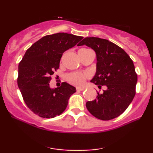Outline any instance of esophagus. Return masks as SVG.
Masks as SVG:
<instances>
[{
    "label": "esophagus",
    "mask_w": 153,
    "mask_h": 153,
    "mask_svg": "<svg viewBox=\"0 0 153 153\" xmlns=\"http://www.w3.org/2000/svg\"><path fill=\"white\" fill-rule=\"evenodd\" d=\"M84 90V88H81V87H77L76 88V91H81Z\"/></svg>",
    "instance_id": "34e87169"
}]
</instances>
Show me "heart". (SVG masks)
Listing matches in <instances>:
<instances>
[{
  "instance_id": "obj_1",
  "label": "heart",
  "mask_w": 153,
  "mask_h": 153,
  "mask_svg": "<svg viewBox=\"0 0 153 153\" xmlns=\"http://www.w3.org/2000/svg\"><path fill=\"white\" fill-rule=\"evenodd\" d=\"M88 77L86 74H82L79 72H74L69 74L68 79L70 83L76 85H82L84 84L85 80Z\"/></svg>"
}]
</instances>
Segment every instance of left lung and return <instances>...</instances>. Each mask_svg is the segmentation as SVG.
Masks as SVG:
<instances>
[{"instance_id": "obj_1", "label": "left lung", "mask_w": 153, "mask_h": 153, "mask_svg": "<svg viewBox=\"0 0 153 153\" xmlns=\"http://www.w3.org/2000/svg\"><path fill=\"white\" fill-rule=\"evenodd\" d=\"M86 45L95 51L96 73L91 82L105 85L103 93L86 102V108L98 119L109 120L122 114L134 97L137 74L132 60L122 48L105 39L85 37L78 46Z\"/></svg>"}]
</instances>
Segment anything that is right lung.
<instances>
[{"instance_id":"add662e5","label":"right lung","mask_w":153,"mask_h":153,"mask_svg":"<svg viewBox=\"0 0 153 153\" xmlns=\"http://www.w3.org/2000/svg\"><path fill=\"white\" fill-rule=\"evenodd\" d=\"M83 38L65 33L46 35L25 53L19 65L17 83L25 103L34 114L52 118L65 110L76 88L63 82L51 88L49 81L59 68L62 53Z\"/></svg>"}]
</instances>
